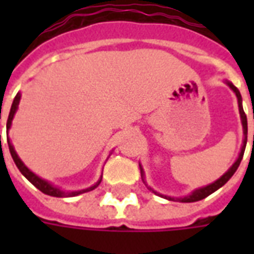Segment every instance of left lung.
Wrapping results in <instances>:
<instances>
[{
  "mask_svg": "<svg viewBox=\"0 0 254 254\" xmlns=\"http://www.w3.org/2000/svg\"><path fill=\"white\" fill-rule=\"evenodd\" d=\"M227 85H229L230 88L233 89V91L235 92V95H237V99H238V109H240V114H241V122H242V127H244V145H242V148H241V152H240V156H238V159L235 160L234 165L231 166L229 170L226 171V173H224L223 176L220 177L219 180H216V181L212 182V184H209V185H207V187L200 188V189L193 190L190 194H189V196H187V197L163 196V194L156 193L154 189H151V188H149V190L154 191L155 194H158V196H160V197H165V198H167V200H171V201L180 200V201H182V202H194V201H198V200H202V198H205V197L209 196V194H212L213 191H216L219 188L223 187L224 184L229 181L231 177L234 176V173L237 171V169H238V166H240V163H241V160H242L244 152H245L246 141H248V120H246L245 111H244V109H242V98H241L240 91H238V88L235 87L234 84L230 83V81H227ZM253 118H254V114H253ZM140 170H141V178H143V181H144V170H143V167H141V165H140Z\"/></svg>",
  "mask_w": 254,
  "mask_h": 254,
  "instance_id": "8db88e82",
  "label": "left lung"
}]
</instances>
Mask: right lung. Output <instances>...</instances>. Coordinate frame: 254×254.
Wrapping results in <instances>:
<instances>
[{
	"label": "right lung",
	"mask_w": 254,
	"mask_h": 254,
	"mask_svg": "<svg viewBox=\"0 0 254 254\" xmlns=\"http://www.w3.org/2000/svg\"><path fill=\"white\" fill-rule=\"evenodd\" d=\"M20 98H21V95H20V92H17V95L14 96L13 103H12V107H10V111H9L8 121H6V129H8V130H9V127H10V125H12V120H13L16 111H17V107H19ZM8 145H9V151H10V155H12V158H13V162L16 163V166H17V169L20 170V173H21V174H23V176H24L25 178H27V180L34 185V187L38 188V189H39L41 191H43L45 194H49V196H53V197H74V196H78V194H81V193H85V191L94 190L95 188H98V185H99L100 181H102V176H100L98 182L94 184L92 187L87 188V189L73 190V191H64L61 190L60 188L54 187V185H52L50 182L45 181V180H42L41 177H38L36 174H34V173H32V171H31L30 169H28V167L21 162V159L19 158V155L16 154V151H14L13 145H12V143H10V140H9V138H8Z\"/></svg>",
	"instance_id": "add662e5"
}]
</instances>
